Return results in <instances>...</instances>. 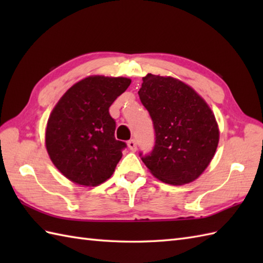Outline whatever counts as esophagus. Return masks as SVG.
Wrapping results in <instances>:
<instances>
[{
  "mask_svg": "<svg viewBox=\"0 0 263 263\" xmlns=\"http://www.w3.org/2000/svg\"><path fill=\"white\" fill-rule=\"evenodd\" d=\"M127 147H128V149L131 150V152H136V150H137V142H136L135 139H131V140L127 141Z\"/></svg>",
  "mask_w": 263,
  "mask_h": 263,
  "instance_id": "34e87169",
  "label": "esophagus"
}]
</instances>
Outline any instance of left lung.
<instances>
[{
	"instance_id": "1",
	"label": "left lung",
	"mask_w": 263,
	"mask_h": 263,
	"mask_svg": "<svg viewBox=\"0 0 263 263\" xmlns=\"http://www.w3.org/2000/svg\"><path fill=\"white\" fill-rule=\"evenodd\" d=\"M139 97L154 123L153 152L140 157L152 174L173 185L193 182L208 167L219 141L215 115L203 98L172 77L148 73Z\"/></svg>"
}]
</instances>
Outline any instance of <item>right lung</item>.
I'll return each instance as SVG.
<instances>
[{
    "label": "right lung",
    "instance_id": "obj_1",
    "mask_svg": "<svg viewBox=\"0 0 263 263\" xmlns=\"http://www.w3.org/2000/svg\"><path fill=\"white\" fill-rule=\"evenodd\" d=\"M130 83L122 77H88L72 86L52 110L46 149L70 181L96 186L114 173L126 143L115 139L116 123L108 109Z\"/></svg>",
    "mask_w": 263,
    "mask_h": 263
}]
</instances>
